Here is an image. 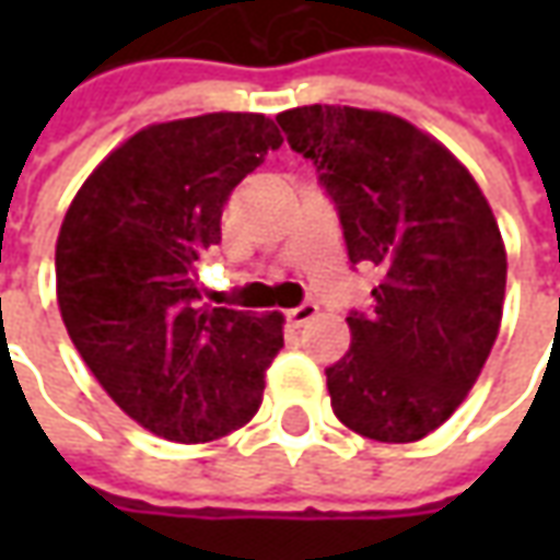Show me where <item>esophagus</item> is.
<instances>
[{
  "instance_id": "34e87169",
  "label": "esophagus",
  "mask_w": 560,
  "mask_h": 560,
  "mask_svg": "<svg viewBox=\"0 0 560 560\" xmlns=\"http://www.w3.org/2000/svg\"><path fill=\"white\" fill-rule=\"evenodd\" d=\"M312 317H317V305L315 303H303V305H296V308H291V312H288V320H291L293 327H303V324H308Z\"/></svg>"
}]
</instances>
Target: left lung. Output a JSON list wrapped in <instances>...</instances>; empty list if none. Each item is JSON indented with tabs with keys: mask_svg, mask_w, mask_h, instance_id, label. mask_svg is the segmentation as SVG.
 I'll return each mask as SVG.
<instances>
[{
	"mask_svg": "<svg viewBox=\"0 0 560 560\" xmlns=\"http://www.w3.org/2000/svg\"><path fill=\"white\" fill-rule=\"evenodd\" d=\"M339 209L351 264L375 267L372 312L327 369L332 411L384 444L434 432L465 401L501 327L506 252L465 164L401 116L308 104L276 116Z\"/></svg>",
	"mask_w": 560,
	"mask_h": 560,
	"instance_id": "1",
	"label": "left lung"
}]
</instances>
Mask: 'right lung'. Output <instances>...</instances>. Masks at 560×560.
Instances as JSON below:
<instances>
[{
    "label": "right lung",
    "mask_w": 560,
    "mask_h": 560,
    "mask_svg": "<svg viewBox=\"0 0 560 560\" xmlns=\"http://www.w3.org/2000/svg\"><path fill=\"white\" fill-rule=\"evenodd\" d=\"M281 135L264 114L138 131L92 171L56 240V300L74 348L122 411L203 444L252 420L284 348L279 312L200 305L195 267L221 209Z\"/></svg>",
    "instance_id": "1"
}]
</instances>
